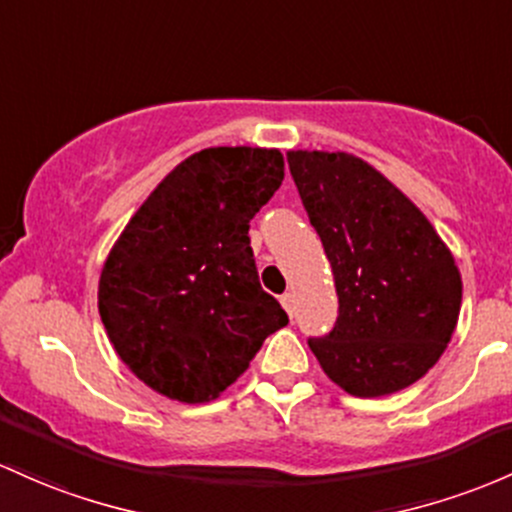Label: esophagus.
Wrapping results in <instances>:
<instances>
[{
  "label": "esophagus",
  "mask_w": 512,
  "mask_h": 512,
  "mask_svg": "<svg viewBox=\"0 0 512 512\" xmlns=\"http://www.w3.org/2000/svg\"><path fill=\"white\" fill-rule=\"evenodd\" d=\"M282 306H284V311L289 313V316H294V294H291V291H286V294H282Z\"/></svg>",
  "instance_id": "obj_1"
}]
</instances>
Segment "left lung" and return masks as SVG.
<instances>
[{
  "label": "left lung",
  "mask_w": 512,
  "mask_h": 512,
  "mask_svg": "<svg viewBox=\"0 0 512 512\" xmlns=\"http://www.w3.org/2000/svg\"><path fill=\"white\" fill-rule=\"evenodd\" d=\"M286 160L340 301L335 328L308 347L352 396L406 389L435 367L457 328L454 255L425 213L362 157L289 150Z\"/></svg>",
  "instance_id": "obj_1"
}]
</instances>
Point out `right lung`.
<instances>
[{"mask_svg":"<svg viewBox=\"0 0 512 512\" xmlns=\"http://www.w3.org/2000/svg\"><path fill=\"white\" fill-rule=\"evenodd\" d=\"M277 148H206L150 192L99 277V316L145 386L209 403L289 323L262 291L250 221L282 187Z\"/></svg>","mask_w":512,"mask_h":512,"instance_id":"right-lung-1","label":"right lung"}]
</instances>
